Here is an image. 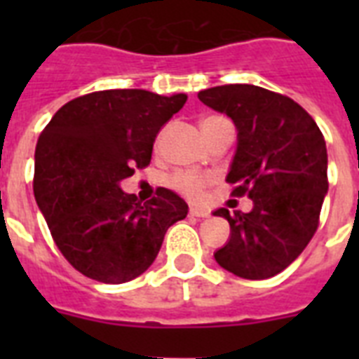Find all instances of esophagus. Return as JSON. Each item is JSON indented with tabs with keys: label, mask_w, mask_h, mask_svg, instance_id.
<instances>
[{
	"label": "esophagus",
	"mask_w": 359,
	"mask_h": 359,
	"mask_svg": "<svg viewBox=\"0 0 359 359\" xmlns=\"http://www.w3.org/2000/svg\"><path fill=\"white\" fill-rule=\"evenodd\" d=\"M190 216H194V218H207L208 212H205V210H197V208H190Z\"/></svg>",
	"instance_id": "esophagus-1"
}]
</instances>
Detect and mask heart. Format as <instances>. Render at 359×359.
I'll return each mask as SVG.
<instances>
[{"label": "heart", "instance_id": "obj_1", "mask_svg": "<svg viewBox=\"0 0 359 359\" xmlns=\"http://www.w3.org/2000/svg\"><path fill=\"white\" fill-rule=\"evenodd\" d=\"M214 119H219V117H207L203 121V124L210 123ZM162 140V135L158 137V143ZM214 180L212 175L208 173H199V171H177L169 177V186L177 190L179 194H182L184 197H188L190 201H201L205 197V190L207 186Z\"/></svg>", "mask_w": 359, "mask_h": 359}]
</instances>
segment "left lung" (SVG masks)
<instances>
[{
    "instance_id": "1",
    "label": "left lung",
    "mask_w": 359,
    "mask_h": 359,
    "mask_svg": "<svg viewBox=\"0 0 359 359\" xmlns=\"http://www.w3.org/2000/svg\"><path fill=\"white\" fill-rule=\"evenodd\" d=\"M199 100L235 121L238 147L227 182L231 196L253 199L251 212H214L231 225L229 242L214 257L238 278H272L317 233L328 191L323 132L300 104L262 87H212Z\"/></svg>"
}]
</instances>
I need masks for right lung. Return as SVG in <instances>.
I'll return each mask as SVG.
<instances>
[{
    "label": "right lung",
    "mask_w": 359,
    "mask_h": 359,
    "mask_svg": "<svg viewBox=\"0 0 359 359\" xmlns=\"http://www.w3.org/2000/svg\"><path fill=\"white\" fill-rule=\"evenodd\" d=\"M186 95L108 89L70 100L36 141L33 191L63 257L87 278L126 283L156 259L165 231L188 214L168 188L141 203L119 182L151 163L158 130Z\"/></svg>",
    "instance_id": "obj_1"
}]
</instances>
